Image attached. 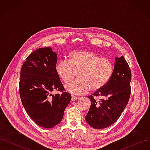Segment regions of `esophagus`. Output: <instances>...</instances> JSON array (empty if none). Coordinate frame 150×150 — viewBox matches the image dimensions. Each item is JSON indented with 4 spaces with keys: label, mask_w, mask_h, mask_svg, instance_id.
Instances as JSON below:
<instances>
[{
    "label": "esophagus",
    "mask_w": 150,
    "mask_h": 150,
    "mask_svg": "<svg viewBox=\"0 0 150 150\" xmlns=\"http://www.w3.org/2000/svg\"><path fill=\"white\" fill-rule=\"evenodd\" d=\"M78 99H79V97H76L74 96H72V97H71V101H76V100H78Z\"/></svg>",
    "instance_id": "34e87169"
}]
</instances>
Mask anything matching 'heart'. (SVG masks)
Listing matches in <instances>:
<instances>
[{
    "mask_svg": "<svg viewBox=\"0 0 150 150\" xmlns=\"http://www.w3.org/2000/svg\"><path fill=\"white\" fill-rule=\"evenodd\" d=\"M55 69L59 78L66 84L71 82L78 73V79L65 88L72 94L82 95L90 89L94 92L103 89L111 78L113 65L111 61L101 59L92 52L78 51L72 52L68 60L59 61Z\"/></svg>",
    "mask_w": 150,
    "mask_h": 150,
    "instance_id": "obj_1",
    "label": "heart"
}]
</instances>
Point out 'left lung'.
<instances>
[{"label": "left lung", "instance_id": "8db88e82", "mask_svg": "<svg viewBox=\"0 0 150 150\" xmlns=\"http://www.w3.org/2000/svg\"><path fill=\"white\" fill-rule=\"evenodd\" d=\"M131 72L123 56L116 57L111 79L104 87L88 98L91 107L86 116L88 124L94 129L110 126L120 117L131 94ZM100 98L99 100L97 98Z\"/></svg>", "mask_w": 150, "mask_h": 150}]
</instances>
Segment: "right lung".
I'll return each instance as SVG.
<instances>
[{
  "mask_svg": "<svg viewBox=\"0 0 150 150\" xmlns=\"http://www.w3.org/2000/svg\"><path fill=\"white\" fill-rule=\"evenodd\" d=\"M57 60V54L51 47L39 48L26 58L21 71L22 103L35 123L46 128H53L62 121L71 99L56 72ZM54 90L62 94L54 95Z\"/></svg>",
  "mask_w": 150,
  "mask_h": 150,
  "instance_id": "add662e5",
  "label": "right lung"
}]
</instances>
